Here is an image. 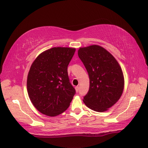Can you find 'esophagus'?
Segmentation results:
<instances>
[{
	"mask_svg": "<svg viewBox=\"0 0 148 148\" xmlns=\"http://www.w3.org/2000/svg\"><path fill=\"white\" fill-rule=\"evenodd\" d=\"M75 89H76V92H79V86H77L75 87Z\"/></svg>",
	"mask_w": 148,
	"mask_h": 148,
	"instance_id": "1",
	"label": "esophagus"
}]
</instances>
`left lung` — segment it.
I'll list each match as a JSON object with an SVG mask.
<instances>
[{"instance_id":"obj_1","label":"left lung","mask_w":148,"mask_h":148,"mask_svg":"<svg viewBox=\"0 0 148 148\" xmlns=\"http://www.w3.org/2000/svg\"><path fill=\"white\" fill-rule=\"evenodd\" d=\"M78 56L90 78V88L83 102L93 111L104 112L122 95L124 77L121 68L111 53L98 45L80 48Z\"/></svg>"}]
</instances>
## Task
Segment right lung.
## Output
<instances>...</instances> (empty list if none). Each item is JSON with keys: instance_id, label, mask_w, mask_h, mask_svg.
<instances>
[{"instance_id": "1", "label": "right lung", "mask_w": 148, "mask_h": 148, "mask_svg": "<svg viewBox=\"0 0 148 148\" xmlns=\"http://www.w3.org/2000/svg\"><path fill=\"white\" fill-rule=\"evenodd\" d=\"M75 51V48L55 47L40 53L31 65L27 92L42 114L58 116L70 106L76 90L69 81L67 67Z\"/></svg>"}]
</instances>
